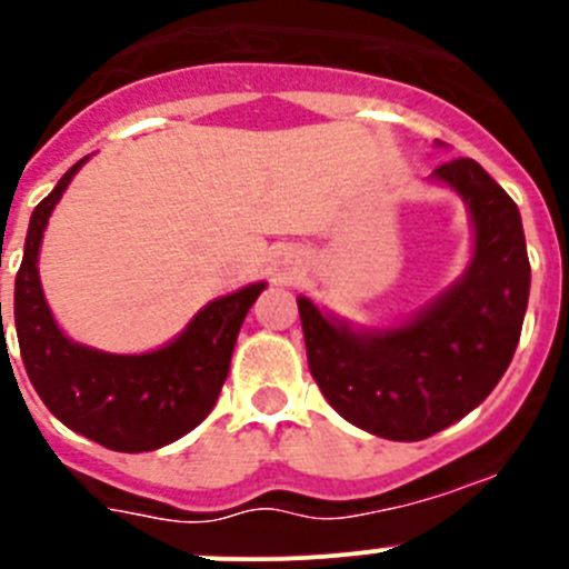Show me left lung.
Here are the masks:
<instances>
[{"instance_id":"obj_1","label":"left lung","mask_w":569,"mask_h":569,"mask_svg":"<svg viewBox=\"0 0 569 569\" xmlns=\"http://www.w3.org/2000/svg\"><path fill=\"white\" fill-rule=\"evenodd\" d=\"M470 206L476 256L465 278L395 330L356 333L297 300L308 367L325 400L363 431L419 442L470 413L509 369L531 289L520 211L472 158L433 172Z\"/></svg>"}]
</instances>
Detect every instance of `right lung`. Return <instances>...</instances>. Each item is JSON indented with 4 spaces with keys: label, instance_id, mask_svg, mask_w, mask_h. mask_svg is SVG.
<instances>
[{
    "label": "right lung",
    "instance_id": "add662e5",
    "mask_svg": "<svg viewBox=\"0 0 569 569\" xmlns=\"http://www.w3.org/2000/svg\"><path fill=\"white\" fill-rule=\"evenodd\" d=\"M82 163L86 158L32 211L13 300L21 361L38 397L71 431L108 450L144 453L174 442L211 413L228 378L236 336L263 283L213 300L163 350L110 356L69 341L43 300L38 247L49 213Z\"/></svg>",
    "mask_w": 569,
    "mask_h": 569
}]
</instances>
